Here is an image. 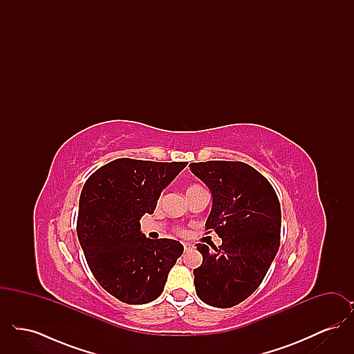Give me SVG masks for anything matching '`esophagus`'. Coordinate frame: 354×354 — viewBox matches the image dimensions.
I'll return each instance as SVG.
<instances>
[{
    "instance_id": "34e87169",
    "label": "esophagus",
    "mask_w": 354,
    "mask_h": 354,
    "mask_svg": "<svg viewBox=\"0 0 354 354\" xmlns=\"http://www.w3.org/2000/svg\"><path fill=\"white\" fill-rule=\"evenodd\" d=\"M183 247H185V251H188V250H191V248H192V245H191V244H188V243H185V244H183Z\"/></svg>"
}]
</instances>
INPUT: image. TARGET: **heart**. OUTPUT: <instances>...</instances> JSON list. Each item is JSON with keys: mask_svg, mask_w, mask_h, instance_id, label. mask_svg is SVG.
I'll return each instance as SVG.
<instances>
[{"mask_svg": "<svg viewBox=\"0 0 354 354\" xmlns=\"http://www.w3.org/2000/svg\"><path fill=\"white\" fill-rule=\"evenodd\" d=\"M198 188H201V187H198V185H191V187L187 189V194H188V192H192V191H195V189H198Z\"/></svg>", "mask_w": 354, "mask_h": 354, "instance_id": "obj_1", "label": "heart"}]
</instances>
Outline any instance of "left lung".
Wrapping results in <instances>:
<instances>
[{
	"label": "left lung",
	"instance_id": "obj_1",
	"mask_svg": "<svg viewBox=\"0 0 354 354\" xmlns=\"http://www.w3.org/2000/svg\"><path fill=\"white\" fill-rule=\"evenodd\" d=\"M189 169L212 195L205 230L221 237L214 252L196 244L203 254L202 266L194 270L196 295L211 306L231 308L261 284L279 251L280 203L270 182L243 162L208 160Z\"/></svg>",
	"mask_w": 354,
	"mask_h": 354
}]
</instances>
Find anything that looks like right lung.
Segmentation results:
<instances>
[{
    "label": "right lung",
    "instance_id": "right-lung-1",
    "mask_svg": "<svg viewBox=\"0 0 354 354\" xmlns=\"http://www.w3.org/2000/svg\"><path fill=\"white\" fill-rule=\"evenodd\" d=\"M185 166L187 162L120 158L102 166L84 183L78 240L100 286L122 303L158 299L183 253L176 240L146 237L139 220L153 214L162 191Z\"/></svg>",
    "mask_w": 354,
    "mask_h": 354
}]
</instances>
